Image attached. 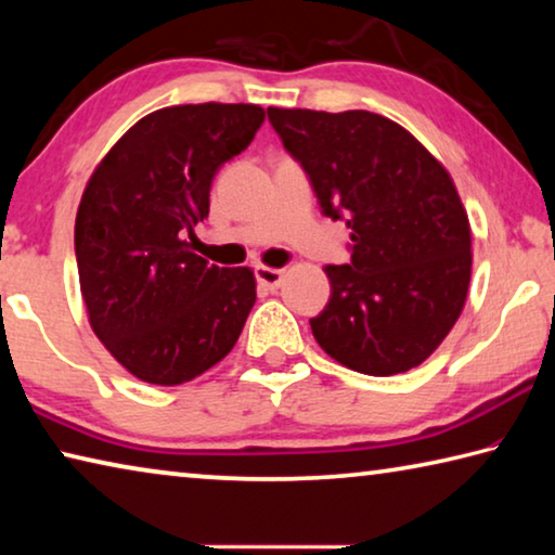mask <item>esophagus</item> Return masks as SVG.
<instances>
[{
    "mask_svg": "<svg viewBox=\"0 0 555 555\" xmlns=\"http://www.w3.org/2000/svg\"><path fill=\"white\" fill-rule=\"evenodd\" d=\"M255 276L259 281V286H264L269 291L279 288L281 284H284V271L281 269H271V267H257L255 269Z\"/></svg>",
    "mask_w": 555,
    "mask_h": 555,
    "instance_id": "obj_1",
    "label": "esophagus"
}]
</instances>
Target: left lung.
I'll return each mask as SVG.
<instances>
[{"instance_id":"8db88e82","label":"left lung","mask_w":555,"mask_h":555,"mask_svg":"<svg viewBox=\"0 0 555 555\" xmlns=\"http://www.w3.org/2000/svg\"><path fill=\"white\" fill-rule=\"evenodd\" d=\"M325 218L350 228V264H327L331 300L311 318L345 367L389 377L418 367L465 306L469 222L443 166L406 129L364 109H267Z\"/></svg>"}]
</instances>
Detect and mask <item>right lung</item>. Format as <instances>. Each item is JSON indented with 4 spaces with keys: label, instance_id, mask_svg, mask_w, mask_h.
Listing matches in <instances>:
<instances>
[{
    "label": "right lung",
    "instance_id": "right-lung-1",
    "mask_svg": "<svg viewBox=\"0 0 555 555\" xmlns=\"http://www.w3.org/2000/svg\"><path fill=\"white\" fill-rule=\"evenodd\" d=\"M261 121L257 105L156 109L109 149L82 193L75 259L90 325L142 382L173 387L210 370L255 306L247 267L210 264L191 244L215 173Z\"/></svg>",
    "mask_w": 555,
    "mask_h": 555
}]
</instances>
